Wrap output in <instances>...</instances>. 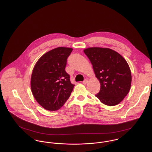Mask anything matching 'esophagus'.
I'll return each mask as SVG.
<instances>
[{
  "instance_id": "1",
  "label": "esophagus",
  "mask_w": 152,
  "mask_h": 152,
  "mask_svg": "<svg viewBox=\"0 0 152 152\" xmlns=\"http://www.w3.org/2000/svg\"><path fill=\"white\" fill-rule=\"evenodd\" d=\"M87 83H88V80H84V81H83V83L84 84H86Z\"/></svg>"
}]
</instances>
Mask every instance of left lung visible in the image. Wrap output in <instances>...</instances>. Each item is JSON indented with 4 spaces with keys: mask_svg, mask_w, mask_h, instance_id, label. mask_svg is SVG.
Masks as SVG:
<instances>
[{
    "mask_svg": "<svg viewBox=\"0 0 152 152\" xmlns=\"http://www.w3.org/2000/svg\"><path fill=\"white\" fill-rule=\"evenodd\" d=\"M84 51L101 84L95 96L106 105H118L130 90L132 75L128 63L118 53L108 48L90 47Z\"/></svg>",
    "mask_w": 152,
    "mask_h": 152,
    "instance_id": "left-lung-1",
    "label": "left lung"
}]
</instances>
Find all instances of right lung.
Instances as JSON below:
<instances>
[{
    "label": "right lung",
    "mask_w": 152,
    "mask_h": 152,
    "mask_svg": "<svg viewBox=\"0 0 152 152\" xmlns=\"http://www.w3.org/2000/svg\"><path fill=\"white\" fill-rule=\"evenodd\" d=\"M72 48L57 47L44 54L36 63L31 77V89L37 102L44 108H61L74 87L65 70Z\"/></svg>",
    "instance_id": "add662e5"
}]
</instances>
